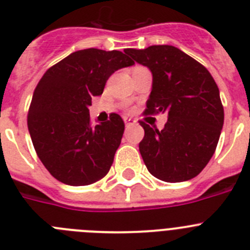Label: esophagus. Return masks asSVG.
Wrapping results in <instances>:
<instances>
[{
  "instance_id": "obj_1",
  "label": "esophagus",
  "mask_w": 250,
  "mask_h": 250,
  "mask_svg": "<svg viewBox=\"0 0 250 250\" xmlns=\"http://www.w3.org/2000/svg\"><path fill=\"white\" fill-rule=\"evenodd\" d=\"M124 121H125V126H126L127 129L131 126H134V125L136 124L135 120H132V119H127V118H124Z\"/></svg>"
}]
</instances>
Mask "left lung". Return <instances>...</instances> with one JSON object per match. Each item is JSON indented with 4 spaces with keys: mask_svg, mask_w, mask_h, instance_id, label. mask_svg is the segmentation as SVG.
Segmentation results:
<instances>
[{
    "mask_svg": "<svg viewBox=\"0 0 250 250\" xmlns=\"http://www.w3.org/2000/svg\"><path fill=\"white\" fill-rule=\"evenodd\" d=\"M125 54L152 74L144 115L167 114L163 130L140 121L145 135L139 150L147 170L167 183L195 178L213 156L224 124V109L213 76L174 46L126 48Z\"/></svg>",
    "mask_w": 250,
    "mask_h": 250,
    "instance_id": "obj_1",
    "label": "left lung"
}]
</instances>
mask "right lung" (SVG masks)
<instances>
[{
    "mask_svg": "<svg viewBox=\"0 0 250 250\" xmlns=\"http://www.w3.org/2000/svg\"><path fill=\"white\" fill-rule=\"evenodd\" d=\"M134 63L121 51L86 48L51 66L41 77L27 126L37 156L59 182L89 185L109 173L125 125L118 114L91 125L89 106L116 70Z\"/></svg>",
    "mask_w": 250,
    "mask_h": 250,
    "instance_id": "1",
    "label": "right lung"
}]
</instances>
